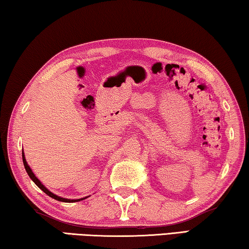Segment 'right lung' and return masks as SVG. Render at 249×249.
<instances>
[{"label":"right lung","instance_id":"right-lung-1","mask_svg":"<svg viewBox=\"0 0 249 249\" xmlns=\"http://www.w3.org/2000/svg\"><path fill=\"white\" fill-rule=\"evenodd\" d=\"M22 157H23V163H24V166H25V170H26V172H27V174H28V177H30L32 180H33V182L35 183L36 185H37L40 190L43 191V192H45L46 193L48 196H51V197H53V198H55V199H57V201H59V202H66V203H69V202H78V201H81V199H85L86 197H84V198H79V199H68V198H63V197H59V196H57V195H55V194H53L51 191H48L46 187H45L42 183H40V181L38 180L37 178L35 177L34 175V173L32 172V170H31V168L30 166H28V164H27V162H26V160H25V157H24V152H22Z\"/></svg>","mask_w":249,"mask_h":249}]
</instances>
